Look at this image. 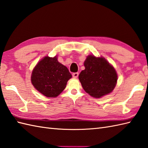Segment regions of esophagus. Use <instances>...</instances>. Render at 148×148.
Wrapping results in <instances>:
<instances>
[{"mask_svg":"<svg viewBox=\"0 0 148 148\" xmlns=\"http://www.w3.org/2000/svg\"><path fill=\"white\" fill-rule=\"evenodd\" d=\"M72 76H73V77L74 78H76L78 76V72H76V73H73V74H72Z\"/></svg>","mask_w":148,"mask_h":148,"instance_id":"obj_1","label":"esophagus"}]
</instances>
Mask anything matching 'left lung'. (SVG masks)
<instances>
[{
    "mask_svg": "<svg viewBox=\"0 0 148 148\" xmlns=\"http://www.w3.org/2000/svg\"><path fill=\"white\" fill-rule=\"evenodd\" d=\"M85 70L78 78L84 90L95 98L111 93L117 82V73L104 58L88 56L84 61Z\"/></svg>",
    "mask_w": 148,
    "mask_h": 148,
    "instance_id": "8db88e82",
    "label": "left lung"
}]
</instances>
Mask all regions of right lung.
<instances>
[{"label":"right lung","instance_id":"1","mask_svg":"<svg viewBox=\"0 0 148 148\" xmlns=\"http://www.w3.org/2000/svg\"><path fill=\"white\" fill-rule=\"evenodd\" d=\"M71 77L68 69L58 62L57 56H45L33 70L31 81L44 96L56 97L63 92Z\"/></svg>","mask_w":148,"mask_h":148}]
</instances>
